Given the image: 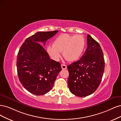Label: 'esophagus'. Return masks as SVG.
Returning <instances> with one entry per match:
<instances>
[{"instance_id": "esophagus-1", "label": "esophagus", "mask_w": 121, "mask_h": 121, "mask_svg": "<svg viewBox=\"0 0 121 121\" xmlns=\"http://www.w3.org/2000/svg\"><path fill=\"white\" fill-rule=\"evenodd\" d=\"M61 67L62 69H66L67 68V66L64 64H61Z\"/></svg>"}]
</instances>
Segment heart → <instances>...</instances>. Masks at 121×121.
I'll use <instances>...</instances> for the list:
<instances>
[{
    "label": "heart",
    "instance_id": "b5f03b06",
    "mask_svg": "<svg viewBox=\"0 0 121 121\" xmlns=\"http://www.w3.org/2000/svg\"><path fill=\"white\" fill-rule=\"evenodd\" d=\"M85 39L81 35H69L63 34L57 37L52 47L48 46L47 52L52 59L58 61L62 52L66 60L72 62L77 60L81 55L85 47Z\"/></svg>",
    "mask_w": 121,
    "mask_h": 121
}]
</instances>
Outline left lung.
Returning a JSON list of instances; mask_svg holds the SVG:
<instances>
[{
  "label": "left lung",
  "mask_w": 121,
  "mask_h": 121,
  "mask_svg": "<svg viewBox=\"0 0 121 121\" xmlns=\"http://www.w3.org/2000/svg\"><path fill=\"white\" fill-rule=\"evenodd\" d=\"M87 42V49L80 60L67 66L69 90L79 97L88 96L96 90L104 70V55L99 43L89 35Z\"/></svg>",
  "instance_id": "obj_1"
}]
</instances>
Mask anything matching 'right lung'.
<instances>
[{
    "label": "right lung",
    "instance_id": "right-lung-1",
    "mask_svg": "<svg viewBox=\"0 0 121 121\" xmlns=\"http://www.w3.org/2000/svg\"><path fill=\"white\" fill-rule=\"evenodd\" d=\"M58 30L38 32L23 43L17 56L18 79L27 91L37 95L51 90L62 70L59 62L50 59L43 46ZM40 42V43H39Z\"/></svg>",
    "mask_w": 121,
    "mask_h": 121
}]
</instances>
